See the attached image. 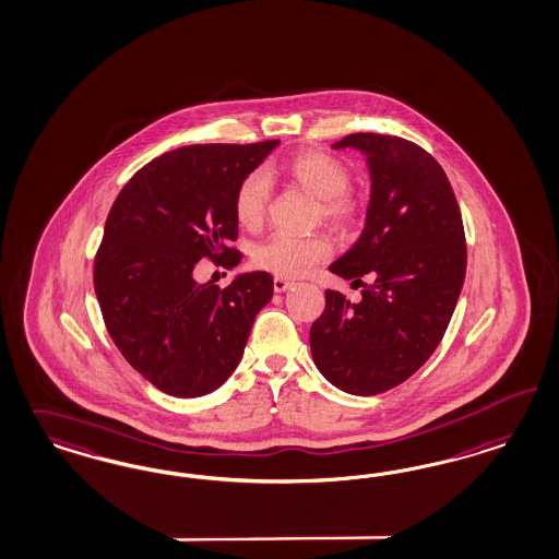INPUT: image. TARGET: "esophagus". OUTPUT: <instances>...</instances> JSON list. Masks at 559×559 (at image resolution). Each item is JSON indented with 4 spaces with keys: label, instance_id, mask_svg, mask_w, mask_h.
I'll return each mask as SVG.
<instances>
[{
    "label": "esophagus",
    "instance_id": "1",
    "mask_svg": "<svg viewBox=\"0 0 559 559\" xmlns=\"http://www.w3.org/2000/svg\"><path fill=\"white\" fill-rule=\"evenodd\" d=\"M290 287H293V283H290L289 278L274 276V290H276V293H285V290L290 289Z\"/></svg>",
    "mask_w": 559,
    "mask_h": 559
}]
</instances>
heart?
I'll return each mask as SVG.
<instances>
[{
    "mask_svg": "<svg viewBox=\"0 0 559 559\" xmlns=\"http://www.w3.org/2000/svg\"><path fill=\"white\" fill-rule=\"evenodd\" d=\"M285 171L301 188L322 200V214L336 221L348 223L357 214V200L347 192L350 186V171L347 165L322 151H304L295 154L285 165ZM269 175L255 169L241 179L237 186L233 212L243 229H255L269 204ZM332 253V241L326 235L297 237L287 233H274L253 250V262L262 270L274 272L276 276H301L311 266L324 262Z\"/></svg>",
    "mask_w": 559,
    "mask_h": 559,
    "instance_id": "b5f03b06",
    "label": "heart"
}]
</instances>
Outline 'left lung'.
Returning <instances> with one entry per match:
<instances>
[{
	"label": "left lung",
	"mask_w": 559,
	"mask_h": 559,
	"mask_svg": "<svg viewBox=\"0 0 559 559\" xmlns=\"http://www.w3.org/2000/svg\"><path fill=\"white\" fill-rule=\"evenodd\" d=\"M332 148L366 156L371 193L364 231L328 270L373 285L359 304L326 290L309 345L330 384L373 396L424 366L450 324L466 272L461 209L438 160L408 140L350 134Z\"/></svg>",
	"instance_id": "1"
}]
</instances>
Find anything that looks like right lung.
I'll list each match as a JSON object with an SVG mask.
<instances>
[{
    "label": "right lung",
    "instance_id": "1",
    "mask_svg": "<svg viewBox=\"0 0 559 559\" xmlns=\"http://www.w3.org/2000/svg\"><path fill=\"white\" fill-rule=\"evenodd\" d=\"M278 146L195 144L160 154L111 206L95 260V293L119 353L158 390L195 399L229 380L253 320L272 299L269 272L227 289L198 285L202 258L237 266V186Z\"/></svg>",
    "mask_w": 559,
    "mask_h": 559
}]
</instances>
